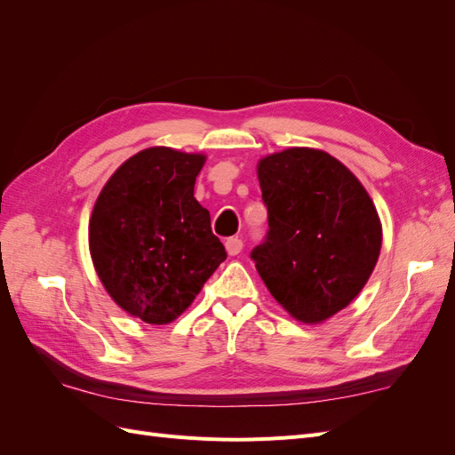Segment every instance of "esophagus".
Masks as SVG:
<instances>
[{"instance_id":"1","label":"esophagus","mask_w":455,"mask_h":455,"mask_svg":"<svg viewBox=\"0 0 455 455\" xmlns=\"http://www.w3.org/2000/svg\"><path fill=\"white\" fill-rule=\"evenodd\" d=\"M226 251L229 256H237L243 251V241L239 237H231L226 241Z\"/></svg>"}]
</instances>
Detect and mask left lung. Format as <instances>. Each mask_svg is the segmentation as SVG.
Here are the masks:
<instances>
[{
    "label": "left lung",
    "mask_w": 455,
    "mask_h": 455,
    "mask_svg": "<svg viewBox=\"0 0 455 455\" xmlns=\"http://www.w3.org/2000/svg\"><path fill=\"white\" fill-rule=\"evenodd\" d=\"M269 231L252 251L261 281L304 324L346 309L381 251L374 201L346 164L323 149L286 148L258 161Z\"/></svg>",
    "instance_id": "8db88e82"
}]
</instances>
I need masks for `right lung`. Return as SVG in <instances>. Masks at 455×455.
<instances>
[{"instance_id": "right-lung-1", "label": "right lung", "mask_w": 455, "mask_h": 455, "mask_svg": "<svg viewBox=\"0 0 455 455\" xmlns=\"http://www.w3.org/2000/svg\"><path fill=\"white\" fill-rule=\"evenodd\" d=\"M206 156L154 146L109 176L89 220L92 266L116 304L148 324L178 319L226 259L194 197Z\"/></svg>"}]
</instances>
